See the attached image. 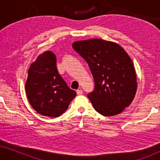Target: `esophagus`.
<instances>
[{"instance_id": "esophagus-1", "label": "esophagus", "mask_w": 160, "mask_h": 160, "mask_svg": "<svg viewBox=\"0 0 160 160\" xmlns=\"http://www.w3.org/2000/svg\"><path fill=\"white\" fill-rule=\"evenodd\" d=\"M82 92H82V90H81V89H78V90H76L77 95H82Z\"/></svg>"}]
</instances>
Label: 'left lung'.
I'll return each mask as SVG.
<instances>
[{"mask_svg":"<svg viewBox=\"0 0 160 160\" xmlns=\"http://www.w3.org/2000/svg\"><path fill=\"white\" fill-rule=\"evenodd\" d=\"M72 47L89 65L95 82L88 95L98 113L113 116L133 102L137 89V74L131 58L115 42L92 38L75 41Z\"/></svg>","mask_w":160,"mask_h":160,"instance_id":"1","label":"left lung"}]
</instances>
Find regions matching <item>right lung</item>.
<instances>
[{
    "mask_svg": "<svg viewBox=\"0 0 160 160\" xmlns=\"http://www.w3.org/2000/svg\"><path fill=\"white\" fill-rule=\"evenodd\" d=\"M25 90L33 109L49 117L62 115L76 96L59 75L56 55L51 51L39 55L31 64Z\"/></svg>",
    "mask_w": 160,
    "mask_h": 160,
    "instance_id": "add662e5",
    "label": "right lung"
}]
</instances>
